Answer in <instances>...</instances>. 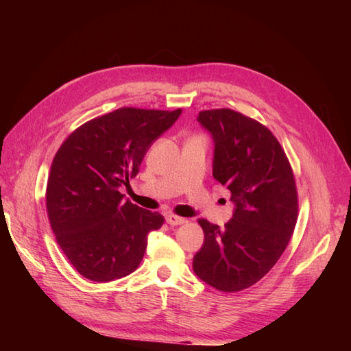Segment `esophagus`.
Wrapping results in <instances>:
<instances>
[{
	"label": "esophagus",
	"mask_w": 351,
	"mask_h": 351,
	"mask_svg": "<svg viewBox=\"0 0 351 351\" xmlns=\"http://www.w3.org/2000/svg\"><path fill=\"white\" fill-rule=\"evenodd\" d=\"M165 221H167V224H169V226H182V224H184V222H186L184 218L173 215V214L167 215V217H165Z\"/></svg>",
	"instance_id": "34e87169"
}]
</instances>
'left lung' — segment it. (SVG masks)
<instances>
[{"mask_svg":"<svg viewBox=\"0 0 351 351\" xmlns=\"http://www.w3.org/2000/svg\"><path fill=\"white\" fill-rule=\"evenodd\" d=\"M197 121L214 141L212 176L231 192L234 212L224 228L199 219L205 239L193 271L219 291H240L269 272L291 239L299 209L293 169L256 120L222 108L200 111Z\"/></svg>","mask_w":351,"mask_h":351,"instance_id":"1","label":"left lung"}]
</instances>
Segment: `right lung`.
I'll return each mask as SVG.
<instances>
[{"label":"right lung","instance_id":"add662e5","mask_svg":"<svg viewBox=\"0 0 351 351\" xmlns=\"http://www.w3.org/2000/svg\"><path fill=\"white\" fill-rule=\"evenodd\" d=\"M182 110L120 108L74 130L60 146L47 184V210L60 247L84 278L119 280L143 258L164 217L119 192L139 173L152 143Z\"/></svg>","mask_w":351,"mask_h":351}]
</instances>
